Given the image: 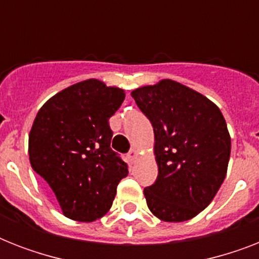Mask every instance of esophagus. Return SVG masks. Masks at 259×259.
<instances>
[{
  "mask_svg": "<svg viewBox=\"0 0 259 259\" xmlns=\"http://www.w3.org/2000/svg\"><path fill=\"white\" fill-rule=\"evenodd\" d=\"M137 154L138 152L136 149H130V152L127 153V158H129L130 162H134L136 161V158H137Z\"/></svg>",
  "mask_w": 259,
  "mask_h": 259,
  "instance_id": "esophagus-1",
  "label": "esophagus"
}]
</instances>
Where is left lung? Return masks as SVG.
<instances>
[{"instance_id": "obj_1", "label": "left lung", "mask_w": 259, "mask_h": 259, "mask_svg": "<svg viewBox=\"0 0 259 259\" xmlns=\"http://www.w3.org/2000/svg\"><path fill=\"white\" fill-rule=\"evenodd\" d=\"M132 97L154 132L157 179L144 189L146 204L164 222L192 219L225 180L231 138L223 114L195 90L164 79Z\"/></svg>"}]
</instances>
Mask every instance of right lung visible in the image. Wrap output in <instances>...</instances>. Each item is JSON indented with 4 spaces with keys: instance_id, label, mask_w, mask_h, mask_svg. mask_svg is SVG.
Wrapping results in <instances>:
<instances>
[{
    "instance_id": "1",
    "label": "right lung",
    "mask_w": 259,
    "mask_h": 259,
    "mask_svg": "<svg viewBox=\"0 0 259 259\" xmlns=\"http://www.w3.org/2000/svg\"><path fill=\"white\" fill-rule=\"evenodd\" d=\"M123 90L97 79L67 87L38 110L29 133V161L48 183L64 217L102 218L113 204L127 164L110 148L109 119Z\"/></svg>"
}]
</instances>
